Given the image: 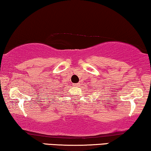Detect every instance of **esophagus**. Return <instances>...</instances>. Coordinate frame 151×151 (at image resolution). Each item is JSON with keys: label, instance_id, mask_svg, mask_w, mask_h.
Listing matches in <instances>:
<instances>
[{"label": "esophagus", "instance_id": "1", "mask_svg": "<svg viewBox=\"0 0 151 151\" xmlns=\"http://www.w3.org/2000/svg\"><path fill=\"white\" fill-rule=\"evenodd\" d=\"M73 86H80V83L73 84Z\"/></svg>", "mask_w": 151, "mask_h": 151}]
</instances>
